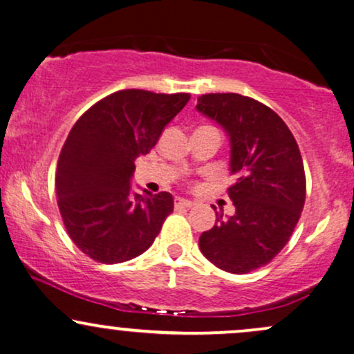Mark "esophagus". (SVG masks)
<instances>
[{
	"mask_svg": "<svg viewBox=\"0 0 354 354\" xmlns=\"http://www.w3.org/2000/svg\"><path fill=\"white\" fill-rule=\"evenodd\" d=\"M174 206H176V208H193L194 203L189 200H183V198H176V200H174Z\"/></svg>",
	"mask_w": 354,
	"mask_h": 354,
	"instance_id": "1",
	"label": "esophagus"
}]
</instances>
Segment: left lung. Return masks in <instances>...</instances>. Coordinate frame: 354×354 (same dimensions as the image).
Wrapping results in <instances>:
<instances>
[{
	"label": "left lung",
	"instance_id": "8db88e82",
	"mask_svg": "<svg viewBox=\"0 0 354 354\" xmlns=\"http://www.w3.org/2000/svg\"><path fill=\"white\" fill-rule=\"evenodd\" d=\"M196 109L228 135L234 178L228 188L234 214L216 213L213 228L200 236V250L219 270L246 274L283 250L301 216L306 198L301 153L281 118L253 98L209 93L198 98Z\"/></svg>",
	"mask_w": 354,
	"mask_h": 354
}]
</instances>
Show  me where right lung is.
Returning <instances> with one entry per match:
<instances>
[{
  "instance_id": "add662e5",
  "label": "right lung",
  "mask_w": 354,
  "mask_h": 354,
  "mask_svg": "<svg viewBox=\"0 0 354 354\" xmlns=\"http://www.w3.org/2000/svg\"><path fill=\"white\" fill-rule=\"evenodd\" d=\"M188 101V93L121 89L71 128L58 158L56 196L73 243L95 261L115 265L145 253L171 214V194L133 193L131 178L136 158L151 151Z\"/></svg>"
}]
</instances>
